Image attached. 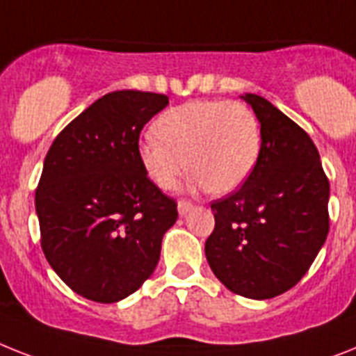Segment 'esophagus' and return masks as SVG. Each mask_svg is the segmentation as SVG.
Here are the masks:
<instances>
[{
  "mask_svg": "<svg viewBox=\"0 0 356 356\" xmlns=\"http://www.w3.org/2000/svg\"><path fill=\"white\" fill-rule=\"evenodd\" d=\"M193 207H195V205L191 204V202H187V200H181V202H178V213H180V216H185L187 213H191V211H193Z\"/></svg>",
  "mask_w": 356,
  "mask_h": 356,
  "instance_id": "34e87169",
  "label": "esophagus"
}]
</instances>
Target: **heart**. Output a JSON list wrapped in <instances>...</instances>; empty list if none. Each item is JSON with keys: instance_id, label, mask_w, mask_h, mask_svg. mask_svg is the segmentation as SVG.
Segmentation results:
<instances>
[{"instance_id": "1", "label": "heart", "mask_w": 356, "mask_h": 356, "mask_svg": "<svg viewBox=\"0 0 356 356\" xmlns=\"http://www.w3.org/2000/svg\"><path fill=\"white\" fill-rule=\"evenodd\" d=\"M154 134L138 145V158L156 187L172 189L185 169L191 189L229 195L245 184L257 167L262 132L245 104L196 99L172 107L154 122Z\"/></svg>"}]
</instances>
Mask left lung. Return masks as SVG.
Returning a JSON list of instances; mask_svg holds the SVG:
<instances>
[{
    "instance_id": "1",
    "label": "left lung",
    "mask_w": 356,
    "mask_h": 356,
    "mask_svg": "<svg viewBox=\"0 0 356 356\" xmlns=\"http://www.w3.org/2000/svg\"><path fill=\"white\" fill-rule=\"evenodd\" d=\"M242 99L260 123V156L236 193L211 204L205 257L229 291L266 300L296 286L324 245L330 181L304 129L262 96Z\"/></svg>"
}]
</instances>
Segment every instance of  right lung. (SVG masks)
<instances>
[{
  "instance_id": "add662e5",
  "label": "right lung",
  "mask_w": 356,
  "mask_h": 356,
  "mask_svg": "<svg viewBox=\"0 0 356 356\" xmlns=\"http://www.w3.org/2000/svg\"><path fill=\"white\" fill-rule=\"evenodd\" d=\"M165 94L114 90L58 134L36 189L47 262L87 300L114 304L151 277L176 202L147 178L138 140Z\"/></svg>"
}]
</instances>
